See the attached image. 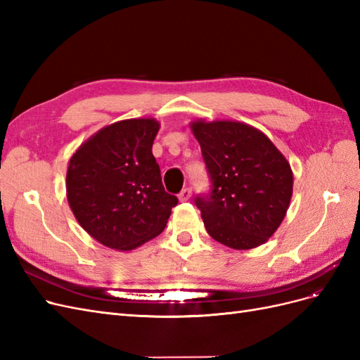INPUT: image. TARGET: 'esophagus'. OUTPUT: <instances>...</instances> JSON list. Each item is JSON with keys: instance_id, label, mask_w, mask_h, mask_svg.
<instances>
[{"instance_id": "obj_1", "label": "esophagus", "mask_w": 360, "mask_h": 360, "mask_svg": "<svg viewBox=\"0 0 360 360\" xmlns=\"http://www.w3.org/2000/svg\"><path fill=\"white\" fill-rule=\"evenodd\" d=\"M191 195H192V189L191 188H183L181 192L179 193V200L180 201H188L191 198Z\"/></svg>"}]
</instances>
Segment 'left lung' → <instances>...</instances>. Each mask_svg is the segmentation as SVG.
<instances>
[{"mask_svg":"<svg viewBox=\"0 0 360 360\" xmlns=\"http://www.w3.org/2000/svg\"><path fill=\"white\" fill-rule=\"evenodd\" d=\"M212 181L198 195L205 230L233 249L267 242L288 210L292 172L284 155L258 129L240 122L191 124Z\"/></svg>","mask_w":360,"mask_h":360,"instance_id":"1","label":"left lung"}]
</instances>
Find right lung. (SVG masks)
Returning <instances> with one entry per match:
<instances>
[{
	"label": "right lung",
	"instance_id": "right-lung-1",
	"mask_svg": "<svg viewBox=\"0 0 360 360\" xmlns=\"http://www.w3.org/2000/svg\"><path fill=\"white\" fill-rule=\"evenodd\" d=\"M159 123L132 118L101 129L76 150L68 168V201L84 230L117 250L159 236L179 200L165 192L151 153Z\"/></svg>",
	"mask_w": 360,
	"mask_h": 360
}]
</instances>
